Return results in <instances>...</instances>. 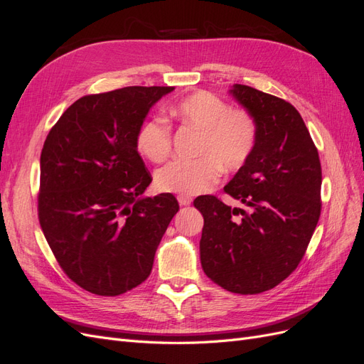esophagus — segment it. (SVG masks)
<instances>
[{"label":"esophagus","instance_id":"esophagus-1","mask_svg":"<svg viewBox=\"0 0 364 364\" xmlns=\"http://www.w3.org/2000/svg\"><path fill=\"white\" fill-rule=\"evenodd\" d=\"M178 202H179L181 206H188V205H191L193 199H191L190 196H182V194H179V196H178Z\"/></svg>","mask_w":364,"mask_h":364}]
</instances>
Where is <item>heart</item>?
Instances as JSON below:
<instances>
[{
	"label": "heart",
	"mask_w": 364,
	"mask_h": 364,
	"mask_svg": "<svg viewBox=\"0 0 364 364\" xmlns=\"http://www.w3.org/2000/svg\"><path fill=\"white\" fill-rule=\"evenodd\" d=\"M171 115L183 126L200 132L194 150L196 159H176L156 173L161 191L196 196L217 183L220 173L243 168L258 141L257 121L245 109L229 107L222 98L199 91L171 107ZM173 130L167 119L153 117L141 124L136 149L151 162L168 158Z\"/></svg>",
	"instance_id": "1"
}]
</instances>
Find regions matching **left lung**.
<instances>
[{"instance_id": "left-lung-1", "label": "left lung", "mask_w": 364, "mask_h": 364, "mask_svg": "<svg viewBox=\"0 0 364 364\" xmlns=\"http://www.w3.org/2000/svg\"><path fill=\"white\" fill-rule=\"evenodd\" d=\"M255 118L257 147L225 193L247 206L199 196L200 261L206 277L238 294H258L290 277L322 211V167L301 114L289 102L246 85L230 90Z\"/></svg>"}]
</instances>
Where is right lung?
<instances>
[{"instance_id":"1","label":"right lung","mask_w":364,"mask_h":364,"mask_svg":"<svg viewBox=\"0 0 364 364\" xmlns=\"http://www.w3.org/2000/svg\"><path fill=\"white\" fill-rule=\"evenodd\" d=\"M173 86H127L74 102L41 153L38 215L67 277L98 296L144 282L179 203L142 197L151 174L136 150L150 107Z\"/></svg>"}]
</instances>
